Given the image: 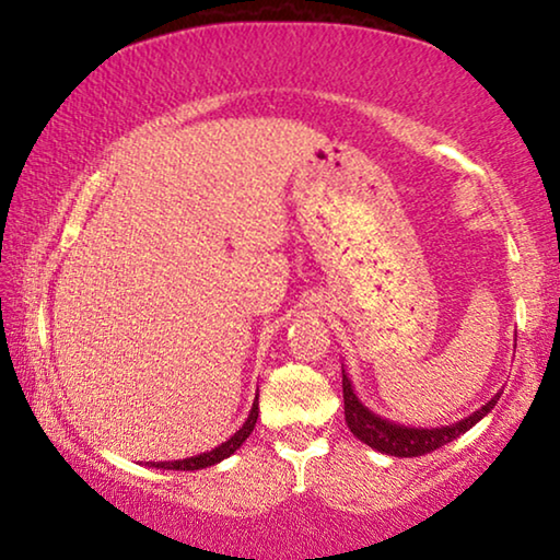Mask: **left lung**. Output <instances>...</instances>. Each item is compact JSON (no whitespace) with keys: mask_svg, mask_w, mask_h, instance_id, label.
I'll return each mask as SVG.
<instances>
[{"mask_svg":"<svg viewBox=\"0 0 560 560\" xmlns=\"http://www.w3.org/2000/svg\"><path fill=\"white\" fill-rule=\"evenodd\" d=\"M499 397L501 390L491 397L487 405H481L477 412H471L459 422L442 424V428H407V424L385 420V417L368 410V407L358 400L353 383H350L348 373L343 371V405L348 430L353 432L360 442H365L368 447L390 454V457H422V454L444 447V444L457 440L459 434L471 430L481 417H487L494 410Z\"/></svg>","mask_w":560,"mask_h":560,"instance_id":"8db88e82","label":"left lung"}]
</instances>
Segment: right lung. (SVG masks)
Returning a JSON list of instances; mask_svg holds the SVG:
<instances>
[{"instance_id": "add662e5", "label": "right lung", "mask_w": 560, "mask_h": 560, "mask_svg": "<svg viewBox=\"0 0 560 560\" xmlns=\"http://www.w3.org/2000/svg\"><path fill=\"white\" fill-rule=\"evenodd\" d=\"M257 417H259V397H254V405H252V410H249V417H246V422L232 434L230 440L222 442V444H217V447L210 450V452L195 454V457L175 459V462H150V467H155V469H177V471H195V469L212 467V464H220L222 459L232 457V454L242 447V442L249 438L252 430H254V424H257Z\"/></svg>"}]
</instances>
